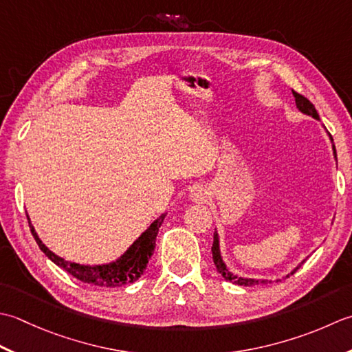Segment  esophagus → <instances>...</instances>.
Instances as JSON below:
<instances>
[{
    "label": "esophagus",
    "instance_id": "1",
    "mask_svg": "<svg viewBox=\"0 0 352 352\" xmlns=\"http://www.w3.org/2000/svg\"><path fill=\"white\" fill-rule=\"evenodd\" d=\"M191 199L195 200V202H205L206 199L205 190L200 188V186H195V188L191 190Z\"/></svg>",
    "mask_w": 352,
    "mask_h": 352
}]
</instances>
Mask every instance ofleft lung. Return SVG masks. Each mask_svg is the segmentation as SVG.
<instances>
[{"instance_id": "1", "label": "left lung", "mask_w": 352, "mask_h": 352, "mask_svg": "<svg viewBox=\"0 0 352 352\" xmlns=\"http://www.w3.org/2000/svg\"><path fill=\"white\" fill-rule=\"evenodd\" d=\"M293 92V97H295V102H296V106H298V109L300 111V112H304V113H307V116H311L313 118H316V120H319V113H318V111H316V107L313 106V103L310 102V100H308L307 97H304L302 94H299V92H296V91H292ZM331 141H333V138H331ZM333 150H334V157L337 160V153H336V147L333 146ZM211 252H212V261H214V264H216V267H217V270L220 272L221 274V276H223L225 279H228V281H232L234 284H239V285H256V284H267V281L266 279H250V278H239V276H235V275H232L231 272H228V269H226V266H225V263H223V260H221V256H220V250H219V235H217V232H214V241H212V248H211ZM305 261V260H304ZM302 261V263H304ZM300 263V264H302ZM300 264L299 266L296 267V269H293L289 275H287V278H289L290 275H293L295 274V272L300 267ZM278 281H281V279H278ZM270 283V281H269Z\"/></svg>"}]
</instances>
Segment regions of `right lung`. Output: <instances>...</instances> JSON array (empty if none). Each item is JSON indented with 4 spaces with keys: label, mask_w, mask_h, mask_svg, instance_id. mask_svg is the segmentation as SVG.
Returning <instances> with one entry per match:
<instances>
[{
    "label": "right lung",
    "mask_w": 352,
    "mask_h": 352,
    "mask_svg": "<svg viewBox=\"0 0 352 352\" xmlns=\"http://www.w3.org/2000/svg\"><path fill=\"white\" fill-rule=\"evenodd\" d=\"M164 219H166V214H162L160 219L155 220L147 231L142 232L140 239L126 250L123 256L111 264H103V266H82V264L65 261L63 258L53 254L52 250L39 240V236L36 234L32 223L30 231L42 252H44L54 264H57V266L65 269L68 274L77 278L78 281L100 287H120L123 284L135 283L136 279L144 274L150 256L153 255L156 235L157 231H160Z\"/></svg>",
    "instance_id": "1"
}]
</instances>
